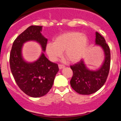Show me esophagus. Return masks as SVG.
<instances>
[{
	"instance_id": "obj_1",
	"label": "esophagus",
	"mask_w": 121,
	"mask_h": 121,
	"mask_svg": "<svg viewBox=\"0 0 121 121\" xmlns=\"http://www.w3.org/2000/svg\"><path fill=\"white\" fill-rule=\"evenodd\" d=\"M58 67L59 69H62V68H64L65 67V66L63 65H61V64H59Z\"/></svg>"
}]
</instances>
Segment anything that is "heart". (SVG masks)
<instances>
[{"instance_id": "1", "label": "heart", "mask_w": 121, "mask_h": 121, "mask_svg": "<svg viewBox=\"0 0 121 121\" xmlns=\"http://www.w3.org/2000/svg\"><path fill=\"white\" fill-rule=\"evenodd\" d=\"M88 46V38L79 32H68L56 37L54 43L46 45L50 60L56 61L64 51V56L71 62H78L83 57Z\"/></svg>"}]
</instances>
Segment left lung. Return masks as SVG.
<instances>
[{"label":"left lung","instance_id":"1","mask_svg":"<svg viewBox=\"0 0 121 121\" xmlns=\"http://www.w3.org/2000/svg\"><path fill=\"white\" fill-rule=\"evenodd\" d=\"M95 42L104 50L105 59L101 67L97 70H89L84 60L70 66L73 75L70 85L74 90L81 95H88L99 90L106 82L110 67V50L104 37L96 32Z\"/></svg>","mask_w":121,"mask_h":121}]
</instances>
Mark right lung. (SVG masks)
<instances>
[{
    "label": "right lung",
    "mask_w": 121,
    "mask_h": 121,
    "mask_svg": "<svg viewBox=\"0 0 121 121\" xmlns=\"http://www.w3.org/2000/svg\"><path fill=\"white\" fill-rule=\"evenodd\" d=\"M42 26L31 25L15 39L9 56L11 71L20 89L33 98L47 94L53 86L56 74L59 71L57 64L51 62L42 52L39 58L33 62L25 61L22 48L26 42L34 40L46 50L47 39L42 35Z\"/></svg>",
    "instance_id": "1"
}]
</instances>
